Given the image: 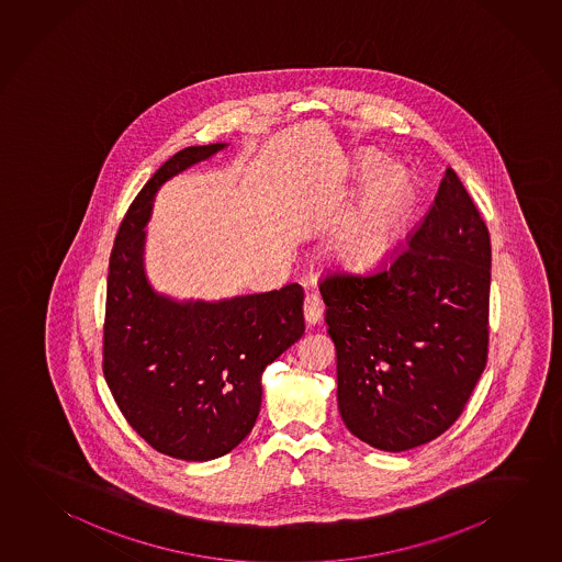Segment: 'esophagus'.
Here are the masks:
<instances>
[{"mask_svg": "<svg viewBox=\"0 0 562 562\" xmlns=\"http://www.w3.org/2000/svg\"><path fill=\"white\" fill-rule=\"evenodd\" d=\"M324 300L317 294H307L304 300V317L310 325L319 324L324 317Z\"/></svg>", "mask_w": 562, "mask_h": 562, "instance_id": "obj_1", "label": "esophagus"}]
</instances>
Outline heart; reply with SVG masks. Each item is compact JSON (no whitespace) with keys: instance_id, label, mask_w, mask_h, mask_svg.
I'll return each mask as SVG.
<instances>
[{"instance_id":"b5f03b06","label":"heart","mask_w":562,"mask_h":562,"mask_svg":"<svg viewBox=\"0 0 562 562\" xmlns=\"http://www.w3.org/2000/svg\"><path fill=\"white\" fill-rule=\"evenodd\" d=\"M379 162L381 156L376 151H367L359 166L369 171ZM414 198L413 178L403 166L382 164L374 169L353 207L335 231L331 240L335 258L355 270L381 265L403 237L413 215Z\"/></svg>"}]
</instances>
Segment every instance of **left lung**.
I'll use <instances>...</instances> for the list:
<instances>
[{"mask_svg": "<svg viewBox=\"0 0 562 562\" xmlns=\"http://www.w3.org/2000/svg\"><path fill=\"white\" fill-rule=\"evenodd\" d=\"M492 243L452 168L406 247L319 282L349 432L404 452L446 432L487 363Z\"/></svg>", "mask_w": 562, "mask_h": 562, "instance_id": "obj_1", "label": "left lung"}]
</instances>
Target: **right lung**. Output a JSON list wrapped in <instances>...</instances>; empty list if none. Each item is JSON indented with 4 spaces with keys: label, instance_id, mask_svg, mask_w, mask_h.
Listing matches in <instances>:
<instances>
[{
    "label": "right lung",
    "instance_id": "add662e5",
    "mask_svg": "<svg viewBox=\"0 0 562 562\" xmlns=\"http://www.w3.org/2000/svg\"><path fill=\"white\" fill-rule=\"evenodd\" d=\"M225 146H191L169 158L132 201L110 252L104 379L130 426L154 450L188 462L221 458L247 438L267 364L305 331L300 284L179 304L146 280L144 227L156 191Z\"/></svg>",
    "mask_w": 562,
    "mask_h": 562
}]
</instances>
